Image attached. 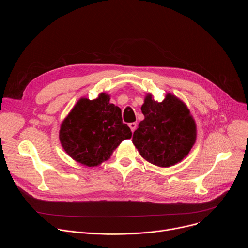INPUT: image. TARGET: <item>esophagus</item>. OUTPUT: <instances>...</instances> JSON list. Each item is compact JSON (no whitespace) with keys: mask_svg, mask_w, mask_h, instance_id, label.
<instances>
[{"mask_svg":"<svg viewBox=\"0 0 248 248\" xmlns=\"http://www.w3.org/2000/svg\"><path fill=\"white\" fill-rule=\"evenodd\" d=\"M128 125H129V127H130V129H131L132 132L136 129V126H137V124H136L135 123H131V124H129Z\"/></svg>","mask_w":248,"mask_h":248,"instance_id":"1","label":"esophagus"}]
</instances>
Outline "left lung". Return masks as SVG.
<instances>
[{"mask_svg": "<svg viewBox=\"0 0 248 248\" xmlns=\"http://www.w3.org/2000/svg\"><path fill=\"white\" fill-rule=\"evenodd\" d=\"M144 120L133 132L132 143L150 164L169 168L182 162L195 144L197 129L189 109L168 93L162 102L147 94L141 107Z\"/></svg>", "mask_w": 248, "mask_h": 248, "instance_id": "8db88e82", "label": "left lung"}]
</instances>
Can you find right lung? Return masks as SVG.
<instances>
[{"mask_svg": "<svg viewBox=\"0 0 248 248\" xmlns=\"http://www.w3.org/2000/svg\"><path fill=\"white\" fill-rule=\"evenodd\" d=\"M130 128L123 123L122 110L102 92L94 100L80 98L61 124L60 142L78 163L92 168L111 158Z\"/></svg>", "mask_w": 248, "mask_h": 248, "instance_id": "obj_1", "label": "right lung"}]
</instances>
